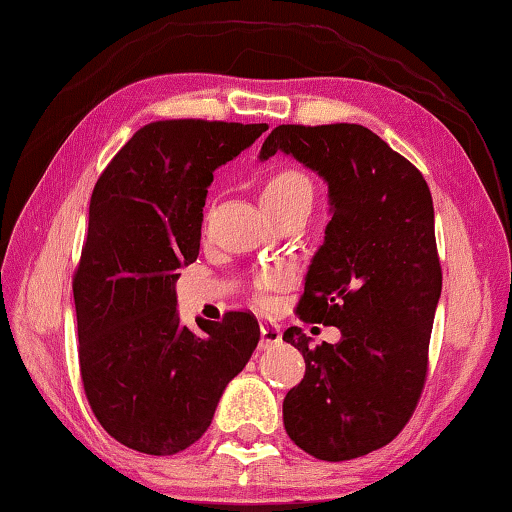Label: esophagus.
<instances>
[{"mask_svg": "<svg viewBox=\"0 0 512 512\" xmlns=\"http://www.w3.org/2000/svg\"><path fill=\"white\" fill-rule=\"evenodd\" d=\"M259 336H262V341H259L262 348H273V345L282 343L280 325L273 323V320H264V323L259 325Z\"/></svg>", "mask_w": 512, "mask_h": 512, "instance_id": "obj_1", "label": "esophagus"}]
</instances>
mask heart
Here are the masks:
<instances>
[{
	"label": "heart",
	"instance_id": "heart-1",
	"mask_svg": "<svg viewBox=\"0 0 512 512\" xmlns=\"http://www.w3.org/2000/svg\"><path fill=\"white\" fill-rule=\"evenodd\" d=\"M314 187L305 173L298 169H280L271 173L262 185V205L266 210H280L296 203H311Z\"/></svg>",
	"mask_w": 512,
	"mask_h": 512
}]
</instances>
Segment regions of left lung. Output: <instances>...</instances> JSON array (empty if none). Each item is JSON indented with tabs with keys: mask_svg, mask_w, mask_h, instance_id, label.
Returning a JSON list of instances; mask_svg holds the SVG:
<instances>
[{
	"mask_svg": "<svg viewBox=\"0 0 512 512\" xmlns=\"http://www.w3.org/2000/svg\"><path fill=\"white\" fill-rule=\"evenodd\" d=\"M277 151L325 180L332 212L296 314L341 329L339 343L316 348L300 327L284 332L307 366L284 397V429L320 461H350L391 443L424 388L443 289L431 192L409 160L359 124H282L259 160Z\"/></svg>",
	"mask_w": 512,
	"mask_h": 512,
	"instance_id": "8db88e82",
	"label": "left lung"
}]
</instances>
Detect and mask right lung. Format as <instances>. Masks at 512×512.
<instances>
[{"instance_id": "1", "label": "right lung", "mask_w": 512, "mask_h": 512, "mask_svg": "<svg viewBox=\"0 0 512 512\" xmlns=\"http://www.w3.org/2000/svg\"><path fill=\"white\" fill-rule=\"evenodd\" d=\"M266 124L164 119L140 128L97 180L74 273L79 363L101 427L121 445L171 456L210 427L257 348L250 311L180 325L176 282L196 262L214 169Z\"/></svg>"}]
</instances>
